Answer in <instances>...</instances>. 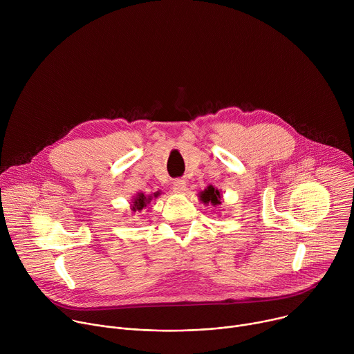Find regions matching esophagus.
I'll return each instance as SVG.
<instances>
[{"instance_id":"esophagus-1","label":"esophagus","mask_w":354,"mask_h":354,"mask_svg":"<svg viewBox=\"0 0 354 354\" xmlns=\"http://www.w3.org/2000/svg\"><path fill=\"white\" fill-rule=\"evenodd\" d=\"M172 187H174V192L182 193V192L186 189V180H183V179H175L174 183H172Z\"/></svg>"}]
</instances>
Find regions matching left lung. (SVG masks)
<instances>
[{
    "mask_svg": "<svg viewBox=\"0 0 354 354\" xmlns=\"http://www.w3.org/2000/svg\"><path fill=\"white\" fill-rule=\"evenodd\" d=\"M198 197L205 205H213L214 207L221 205V192L212 185L207 186V189H205L203 192H200Z\"/></svg>",
    "mask_w": 354,
    "mask_h": 354,
    "instance_id": "obj_1",
    "label": "left lung"
}]
</instances>
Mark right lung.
<instances>
[{"label":"right lung","mask_w":354,"mask_h":354,"mask_svg":"<svg viewBox=\"0 0 354 354\" xmlns=\"http://www.w3.org/2000/svg\"><path fill=\"white\" fill-rule=\"evenodd\" d=\"M160 196V192H156L154 194H144V193H137L136 196H134V198L131 200V212L133 213H140V212H142L149 203H151V200L153 198H157Z\"/></svg>","instance_id":"add662e5"}]
</instances>
